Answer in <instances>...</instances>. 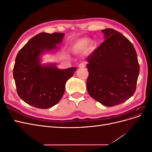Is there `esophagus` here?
Returning a JSON list of instances; mask_svg holds the SVG:
<instances>
[{
	"instance_id": "esophagus-1",
	"label": "esophagus",
	"mask_w": 152,
	"mask_h": 152,
	"mask_svg": "<svg viewBox=\"0 0 152 152\" xmlns=\"http://www.w3.org/2000/svg\"><path fill=\"white\" fill-rule=\"evenodd\" d=\"M85 66H86V65H85V63H81L79 65V68H84Z\"/></svg>"
}]
</instances>
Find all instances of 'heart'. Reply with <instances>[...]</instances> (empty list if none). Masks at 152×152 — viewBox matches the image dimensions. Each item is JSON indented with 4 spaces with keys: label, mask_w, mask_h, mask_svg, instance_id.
Masks as SVG:
<instances>
[{
    "label": "heart",
    "mask_w": 152,
    "mask_h": 152,
    "mask_svg": "<svg viewBox=\"0 0 152 152\" xmlns=\"http://www.w3.org/2000/svg\"><path fill=\"white\" fill-rule=\"evenodd\" d=\"M91 44V41L87 39H82L77 40L72 46V50L73 53H83L86 51V49L88 48V45H90Z\"/></svg>",
    "instance_id": "heart-1"
}]
</instances>
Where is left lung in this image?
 I'll return each mask as SVG.
<instances>
[{
  "label": "left lung",
  "mask_w": 152,
  "mask_h": 152,
  "mask_svg": "<svg viewBox=\"0 0 152 152\" xmlns=\"http://www.w3.org/2000/svg\"><path fill=\"white\" fill-rule=\"evenodd\" d=\"M104 41L86 58L89 94L106 107L125 102L134 94L140 66L132 43L112 28L102 30Z\"/></svg>",
  "instance_id": "obj_1"
}]
</instances>
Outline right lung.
Segmentation results:
<instances>
[{"instance_id": "1", "label": "right lung", "mask_w": 152, "mask_h": 152, "mask_svg": "<svg viewBox=\"0 0 152 152\" xmlns=\"http://www.w3.org/2000/svg\"><path fill=\"white\" fill-rule=\"evenodd\" d=\"M63 33L42 32L32 37L18 53L13 69L17 93L25 103L38 108L56 104L63 96L66 81L76 67L59 69L55 63L42 64L45 53L58 49Z\"/></svg>"}]
</instances>
